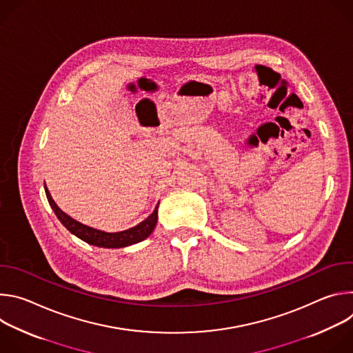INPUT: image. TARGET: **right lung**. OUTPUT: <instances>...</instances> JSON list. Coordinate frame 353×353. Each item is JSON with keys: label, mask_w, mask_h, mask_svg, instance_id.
Here are the masks:
<instances>
[{"label": "right lung", "mask_w": 353, "mask_h": 353, "mask_svg": "<svg viewBox=\"0 0 353 353\" xmlns=\"http://www.w3.org/2000/svg\"><path fill=\"white\" fill-rule=\"evenodd\" d=\"M46 190V195L48 199L50 207L53 208L54 214L57 215V218L60 219V222L77 237H79L81 240L86 241L88 244L92 245H97V247H105V248H121V247H127L135 243L142 241L143 239H146L150 233L154 232L157 222H158V207L157 205L155 211L150 214L145 221H142L141 223H138L137 226L123 230V232H116V233H108L103 230H97L93 228H89L75 219H72L70 215H67L65 212H63L57 204L54 203V199L50 195L47 187L44 185Z\"/></svg>", "instance_id": "1"}]
</instances>
